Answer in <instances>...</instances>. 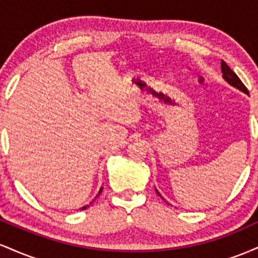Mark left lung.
<instances>
[{"label": "left lung", "instance_id": "8db88e82", "mask_svg": "<svg viewBox=\"0 0 258 258\" xmlns=\"http://www.w3.org/2000/svg\"><path fill=\"white\" fill-rule=\"evenodd\" d=\"M221 69H222V73H223V78H224V80H226V81L228 82V84H230L232 86H234V87L238 88V90L242 91V92H244V93L248 94L247 88L245 87L244 84H242L241 80L239 79L238 76H236V74L234 73L233 70L230 69L229 67H228L226 61L222 60V63H221ZM156 193L159 194V191L156 190ZM159 195H160V194H159ZM160 197H161V195H160Z\"/></svg>", "mask_w": 258, "mask_h": 258}]
</instances>
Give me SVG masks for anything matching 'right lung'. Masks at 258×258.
Wrapping results in <instances>:
<instances>
[{
    "mask_svg": "<svg viewBox=\"0 0 258 258\" xmlns=\"http://www.w3.org/2000/svg\"><path fill=\"white\" fill-rule=\"evenodd\" d=\"M102 190H103V189H100V190H99V194L102 193ZM99 194H98V195H99ZM98 195H97V197H98ZM92 203H93V201H92ZM92 203H91V204H92ZM91 204H90V205H91ZM90 205H87V206H90ZM87 206H84V207H82V209H80V210H85V209H87Z\"/></svg>",
    "mask_w": 258,
    "mask_h": 258,
    "instance_id": "1",
    "label": "right lung"
}]
</instances>
